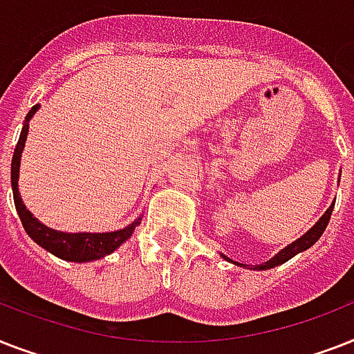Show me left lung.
<instances>
[{
	"instance_id": "1",
	"label": "left lung",
	"mask_w": 354,
	"mask_h": 354,
	"mask_svg": "<svg viewBox=\"0 0 354 354\" xmlns=\"http://www.w3.org/2000/svg\"><path fill=\"white\" fill-rule=\"evenodd\" d=\"M333 207H335V204L330 205L329 209L325 211L324 215H322V218H319L316 224H314L310 230H308L307 233L303 236H299L297 241H294L292 244H288L286 248H283L277 255H274V257L270 259V261H266V263L263 264H255L253 266V270H270V268H274V266H279V264L286 263L288 259H292L294 255H297L299 252H305V250H308V248L313 246L314 242L318 241L319 236H322V233L325 232V227H327V224H329L330 221V215H333ZM222 255V253H221ZM222 259H226V261H230V263L236 264V266H242V268H250L252 270V266L250 264H241V263H235V261H232L230 257H226V255H222Z\"/></svg>"
}]
</instances>
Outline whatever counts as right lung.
<instances>
[{
    "label": "right lung",
    "mask_w": 354,
    "mask_h": 354,
    "mask_svg": "<svg viewBox=\"0 0 354 354\" xmlns=\"http://www.w3.org/2000/svg\"><path fill=\"white\" fill-rule=\"evenodd\" d=\"M38 104L30 108V112L25 118V124L19 133L18 145L14 149L12 156V165H10V183H12V196H14V205L18 211L19 221L24 224L27 235L32 241L41 246L47 252H51L53 255L64 259V261H73V263H90L95 259H101L108 253L115 252L122 242L127 241L128 236L132 235L136 226L141 224V216L136 218L132 224H128L127 227L118 230V232H108V233H64L51 230V227L44 226L36 216H32L27 207L21 202L18 191V178H19V161H21V152H24L25 139L29 133V121L38 110Z\"/></svg>",
    "instance_id": "add662e5"
}]
</instances>
